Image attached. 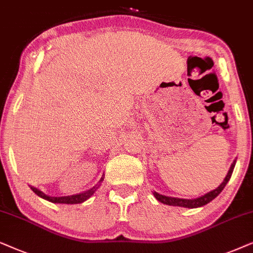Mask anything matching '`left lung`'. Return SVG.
I'll return each mask as SVG.
<instances>
[{
  "label": "left lung",
  "mask_w": 253,
  "mask_h": 253,
  "mask_svg": "<svg viewBox=\"0 0 253 253\" xmlns=\"http://www.w3.org/2000/svg\"><path fill=\"white\" fill-rule=\"evenodd\" d=\"M235 164H236V158H235L234 162H232L230 169H229L227 176L223 179V181L218 185V187L215 188V190L208 192V193L201 195L199 198H195V199H180V198H173V197H168V195H163L157 193V192H153L154 197L160 201V203L164 204V205H169V206H178V207H185V208H198V207H203L205 205H207L208 203H211V200L215 199L218 194L221 193L222 190H223L225 185L230 179L232 171H234Z\"/></svg>",
  "instance_id": "8db88e82"
}]
</instances>
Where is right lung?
Returning a JSON list of instances; mask_svg holds the SVG:
<instances>
[{
  "instance_id": "add662e5",
  "label": "right lung",
  "mask_w": 253,
  "mask_h": 253,
  "mask_svg": "<svg viewBox=\"0 0 253 253\" xmlns=\"http://www.w3.org/2000/svg\"><path fill=\"white\" fill-rule=\"evenodd\" d=\"M103 180H104V174H103V177L99 179L98 183L95 185V186H92L91 188H89V190H86L84 192H81V193L73 194V195H67V197H49V195L45 194L43 192L38 190V188H36L33 186H30V187H31V190L35 192V193L38 195V197L42 198V199H45L47 201H50V203H53V204L74 205V204H82L85 200L89 199V198L91 197V195L95 193L97 190H98Z\"/></svg>"
}]
</instances>
